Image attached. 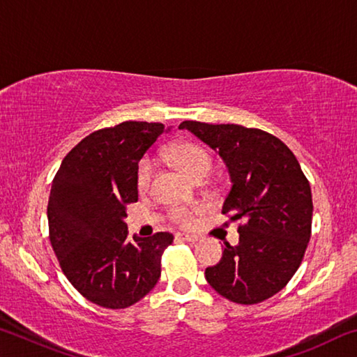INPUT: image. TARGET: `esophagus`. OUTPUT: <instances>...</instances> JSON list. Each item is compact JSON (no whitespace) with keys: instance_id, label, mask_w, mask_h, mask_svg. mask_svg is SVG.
<instances>
[{"instance_id":"esophagus-1","label":"esophagus","mask_w":357,"mask_h":357,"mask_svg":"<svg viewBox=\"0 0 357 357\" xmlns=\"http://www.w3.org/2000/svg\"><path fill=\"white\" fill-rule=\"evenodd\" d=\"M178 238H179V239H183V241H187V243H197V241H198V236H197V234H185V233H179V234H178Z\"/></svg>"}]
</instances>
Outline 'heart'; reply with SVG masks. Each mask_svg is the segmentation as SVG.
Listing matches in <instances>:
<instances>
[{"instance_id": "1", "label": "heart", "mask_w": 357, "mask_h": 357, "mask_svg": "<svg viewBox=\"0 0 357 357\" xmlns=\"http://www.w3.org/2000/svg\"><path fill=\"white\" fill-rule=\"evenodd\" d=\"M167 157L192 179L206 176L211 167H213V159H211L208 151L192 142H179L173 144L167 149ZM151 176H153V162L143 159L137 170V185L142 192L149 187ZM193 214H195V209L192 208H174L170 213V219L181 227L189 228L195 222Z\"/></svg>"}]
</instances>
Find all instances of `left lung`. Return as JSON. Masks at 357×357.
Returning <instances> with one entry per match:
<instances>
[{"instance_id": "8db88e82", "label": "left lung", "mask_w": 357, "mask_h": 357, "mask_svg": "<svg viewBox=\"0 0 357 357\" xmlns=\"http://www.w3.org/2000/svg\"><path fill=\"white\" fill-rule=\"evenodd\" d=\"M179 129L219 153L231 179L222 213L245 222L239 243H227L204 277L228 301L263 302L287 285L304 258L313 213L309 181L287 144L264 130L198 121H183Z\"/></svg>"}]
</instances>
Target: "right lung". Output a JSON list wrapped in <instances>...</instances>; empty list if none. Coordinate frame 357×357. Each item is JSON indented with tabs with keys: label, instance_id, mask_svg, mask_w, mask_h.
I'll return each mask as SVG.
<instances>
[{
	"label": "right lung",
	"instance_id": "obj_1",
	"mask_svg": "<svg viewBox=\"0 0 357 357\" xmlns=\"http://www.w3.org/2000/svg\"><path fill=\"white\" fill-rule=\"evenodd\" d=\"M164 124L124 121L96 130L70 149L53 179L48 228L64 275L82 296L105 309H126L160 277V258L173 243L162 231L134 241L124 222L138 200V162Z\"/></svg>",
	"mask_w": 357,
	"mask_h": 357
}]
</instances>
